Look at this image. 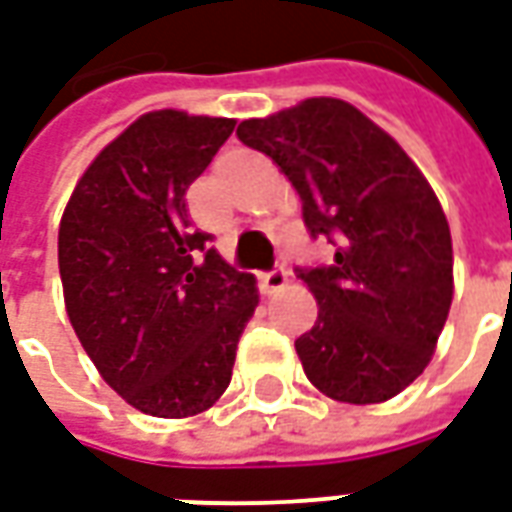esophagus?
<instances>
[{"instance_id":"esophagus-1","label":"esophagus","mask_w":512,"mask_h":512,"mask_svg":"<svg viewBox=\"0 0 512 512\" xmlns=\"http://www.w3.org/2000/svg\"><path fill=\"white\" fill-rule=\"evenodd\" d=\"M286 286V270L283 267H272V270L261 272V292L275 294Z\"/></svg>"}]
</instances>
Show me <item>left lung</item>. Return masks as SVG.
Wrapping results in <instances>:
<instances>
[{"instance_id":"8db88e82","label":"left lung","mask_w":512,"mask_h":512,"mask_svg":"<svg viewBox=\"0 0 512 512\" xmlns=\"http://www.w3.org/2000/svg\"><path fill=\"white\" fill-rule=\"evenodd\" d=\"M300 193L330 264L297 267L319 319L294 341L313 387L343 404H382L423 374L453 302V242L412 158L338 98H308L237 128Z\"/></svg>"}]
</instances>
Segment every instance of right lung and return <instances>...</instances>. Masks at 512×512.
<instances>
[{
	"label": "right lung",
	"mask_w": 512,
	"mask_h": 512,
	"mask_svg": "<svg viewBox=\"0 0 512 512\" xmlns=\"http://www.w3.org/2000/svg\"><path fill=\"white\" fill-rule=\"evenodd\" d=\"M234 119L163 108L138 117L78 179L59 223V275L100 376L152 417L210 409L259 305L256 281L193 229L190 182Z\"/></svg>",
	"instance_id": "add662e5"
}]
</instances>
